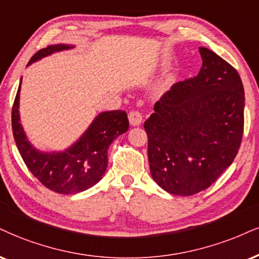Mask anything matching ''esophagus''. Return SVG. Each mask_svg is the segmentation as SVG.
I'll return each mask as SVG.
<instances>
[{
	"instance_id": "1",
	"label": "esophagus",
	"mask_w": 259,
	"mask_h": 259,
	"mask_svg": "<svg viewBox=\"0 0 259 259\" xmlns=\"http://www.w3.org/2000/svg\"><path fill=\"white\" fill-rule=\"evenodd\" d=\"M128 120L132 126H139L143 121V115L139 111H131L128 114Z\"/></svg>"
}]
</instances>
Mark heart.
<instances>
[{
  "instance_id": "heart-1",
  "label": "heart",
  "mask_w": 259,
  "mask_h": 259,
  "mask_svg": "<svg viewBox=\"0 0 259 259\" xmlns=\"http://www.w3.org/2000/svg\"><path fill=\"white\" fill-rule=\"evenodd\" d=\"M173 80H174L173 76H168V78L165 79V81H164V86H167V85H169V84H171V82H173Z\"/></svg>"
}]
</instances>
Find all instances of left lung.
<instances>
[{
  "instance_id": "obj_1",
  "label": "left lung",
  "mask_w": 259,
  "mask_h": 259,
  "mask_svg": "<svg viewBox=\"0 0 259 259\" xmlns=\"http://www.w3.org/2000/svg\"><path fill=\"white\" fill-rule=\"evenodd\" d=\"M197 76L179 81L144 122L152 179L175 196H192L234 161L244 132L245 94L234 67L206 48Z\"/></svg>"
}]
</instances>
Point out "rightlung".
Segmentation results:
<instances>
[{
	"mask_svg": "<svg viewBox=\"0 0 259 259\" xmlns=\"http://www.w3.org/2000/svg\"><path fill=\"white\" fill-rule=\"evenodd\" d=\"M74 48L68 44L49 46L37 52L27 66L52 55ZM20 85L12 109V128L18 146L28 170L47 188L61 194H75L98 183L108 167V149L117 137L128 130L126 111L111 110L98 114L84 135L65 151L43 152L28 142L20 123L19 100Z\"/></svg>",
	"mask_w": 259,
	"mask_h": 259,
	"instance_id": "1",
	"label": "right lung"
}]
</instances>
